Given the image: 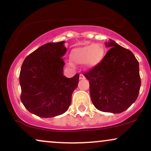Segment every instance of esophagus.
Instances as JSON below:
<instances>
[{
    "label": "esophagus",
    "mask_w": 151,
    "mask_h": 151,
    "mask_svg": "<svg viewBox=\"0 0 151 151\" xmlns=\"http://www.w3.org/2000/svg\"><path fill=\"white\" fill-rule=\"evenodd\" d=\"M79 79H85V77L82 74H80V75H79Z\"/></svg>",
    "instance_id": "esophagus-1"
}]
</instances>
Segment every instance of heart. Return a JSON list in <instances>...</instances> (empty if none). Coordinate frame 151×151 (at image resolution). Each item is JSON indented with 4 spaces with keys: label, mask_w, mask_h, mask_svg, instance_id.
<instances>
[{
    "label": "heart",
    "mask_w": 151,
    "mask_h": 151,
    "mask_svg": "<svg viewBox=\"0 0 151 151\" xmlns=\"http://www.w3.org/2000/svg\"><path fill=\"white\" fill-rule=\"evenodd\" d=\"M104 55L105 50L102 45L90 44L74 48L71 51L70 58L74 63L78 65L84 63L86 68L91 69L102 61Z\"/></svg>",
    "instance_id": "heart-1"
}]
</instances>
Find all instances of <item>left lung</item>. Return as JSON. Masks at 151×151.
Here are the masks:
<instances>
[{
	"mask_svg": "<svg viewBox=\"0 0 151 151\" xmlns=\"http://www.w3.org/2000/svg\"><path fill=\"white\" fill-rule=\"evenodd\" d=\"M102 61L84 75L89 81L93 104L104 112L119 114L136 101L141 87L139 64L132 52L110 40Z\"/></svg>",
	"mask_w": 151,
	"mask_h": 151,
	"instance_id": "1",
	"label": "left lung"
}]
</instances>
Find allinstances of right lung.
Instances as JSON below:
<instances>
[{"mask_svg":"<svg viewBox=\"0 0 151 151\" xmlns=\"http://www.w3.org/2000/svg\"><path fill=\"white\" fill-rule=\"evenodd\" d=\"M65 41L40 47L24 60L20 72V99L30 113L39 117L61 115L69 109L72 94L77 87L79 74H63L67 52Z\"/></svg>","mask_w":151,"mask_h":151,"instance_id":"1","label":"right lung"}]
</instances>
